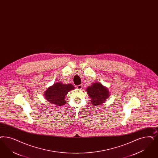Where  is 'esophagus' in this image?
Wrapping results in <instances>:
<instances>
[{
    "label": "esophagus",
    "mask_w": 158,
    "mask_h": 158,
    "mask_svg": "<svg viewBox=\"0 0 158 158\" xmlns=\"http://www.w3.org/2000/svg\"><path fill=\"white\" fill-rule=\"evenodd\" d=\"M82 87H83L82 85H79L76 86V88H77V89H82Z\"/></svg>",
    "instance_id": "obj_1"
}]
</instances>
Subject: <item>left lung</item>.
<instances>
[{
    "label": "left lung",
    "mask_w": 158,
    "mask_h": 158,
    "mask_svg": "<svg viewBox=\"0 0 158 158\" xmlns=\"http://www.w3.org/2000/svg\"><path fill=\"white\" fill-rule=\"evenodd\" d=\"M88 96L91 98V103L94 106H98L105 102L109 97V90L102 83H94L91 86L86 89Z\"/></svg>",
    "instance_id": "1"
}]
</instances>
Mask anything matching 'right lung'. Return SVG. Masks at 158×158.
<instances>
[{"label": "right lung", "instance_id": "add662e5", "mask_svg": "<svg viewBox=\"0 0 158 158\" xmlns=\"http://www.w3.org/2000/svg\"><path fill=\"white\" fill-rule=\"evenodd\" d=\"M75 89L72 84L64 85L60 82L55 83L48 88L44 94L45 98L51 103L58 106H62L65 104V97L70 90Z\"/></svg>", "mask_w": 158, "mask_h": 158}]
</instances>
